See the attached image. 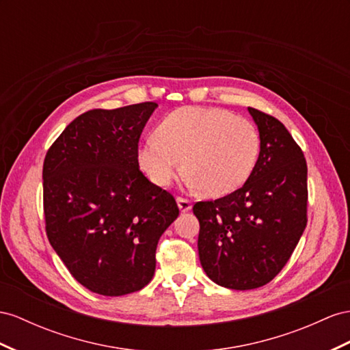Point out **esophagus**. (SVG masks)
Returning <instances> with one entry per match:
<instances>
[{"label": "esophagus", "instance_id": "esophagus-1", "mask_svg": "<svg viewBox=\"0 0 350 350\" xmlns=\"http://www.w3.org/2000/svg\"><path fill=\"white\" fill-rule=\"evenodd\" d=\"M177 205H178V210H180L182 213H186L192 208L191 201H187L185 198H177Z\"/></svg>", "mask_w": 350, "mask_h": 350}]
</instances>
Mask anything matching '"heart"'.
Wrapping results in <instances>:
<instances>
[{
    "instance_id": "obj_1",
    "label": "heart",
    "mask_w": 350,
    "mask_h": 350,
    "mask_svg": "<svg viewBox=\"0 0 350 350\" xmlns=\"http://www.w3.org/2000/svg\"><path fill=\"white\" fill-rule=\"evenodd\" d=\"M260 154L254 125L220 107L185 106L158 124L157 136L142 142L139 165L159 187L183 170L193 189L208 196L235 192L252 176Z\"/></svg>"
}]
</instances>
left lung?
<instances>
[{
	"label": "left lung",
	"instance_id": "1",
	"mask_svg": "<svg viewBox=\"0 0 350 350\" xmlns=\"http://www.w3.org/2000/svg\"><path fill=\"white\" fill-rule=\"evenodd\" d=\"M260 154L235 192L193 205L198 253L213 282L253 290L271 282L288 262L308 223V165L281 121L248 107Z\"/></svg>",
	"mask_w": 350,
	"mask_h": 350
}]
</instances>
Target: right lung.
I'll list each match as a JSON object with an SVG mask.
<instances>
[{
	"label": "right lung",
	"mask_w": 350,
	"mask_h": 350,
	"mask_svg": "<svg viewBox=\"0 0 350 350\" xmlns=\"http://www.w3.org/2000/svg\"><path fill=\"white\" fill-rule=\"evenodd\" d=\"M157 107L88 111L44 159L49 241L70 275L97 294L115 297L148 285L158 241L178 216L173 195L139 170V139Z\"/></svg>",
	"instance_id": "add662e5"
}]
</instances>
